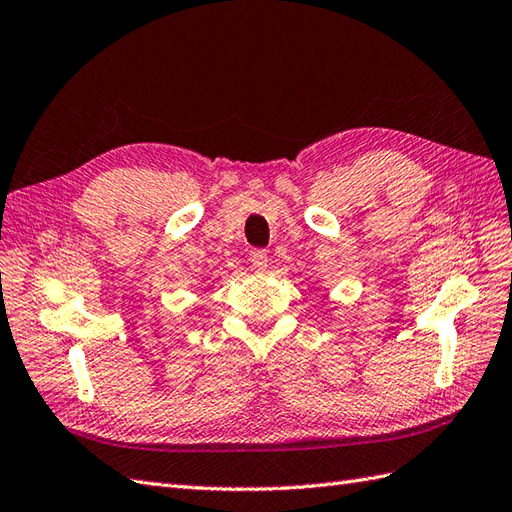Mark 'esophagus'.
<instances>
[{
    "mask_svg": "<svg viewBox=\"0 0 512 512\" xmlns=\"http://www.w3.org/2000/svg\"><path fill=\"white\" fill-rule=\"evenodd\" d=\"M251 264L255 272H264L268 268V253L266 251H253Z\"/></svg>",
    "mask_w": 512,
    "mask_h": 512,
    "instance_id": "esophagus-1",
    "label": "esophagus"
}]
</instances>
